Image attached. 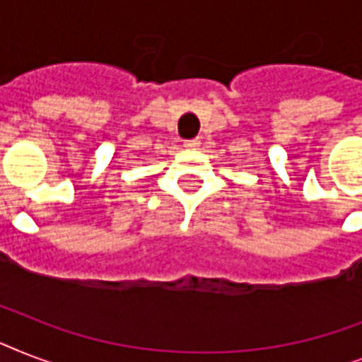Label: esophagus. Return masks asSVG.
<instances>
[{"label":"esophagus","instance_id":"obj_1","mask_svg":"<svg viewBox=\"0 0 362 362\" xmlns=\"http://www.w3.org/2000/svg\"><path fill=\"white\" fill-rule=\"evenodd\" d=\"M199 146H201V141H199V139H193V141L184 142V148H187V150H197Z\"/></svg>","mask_w":362,"mask_h":362}]
</instances>
